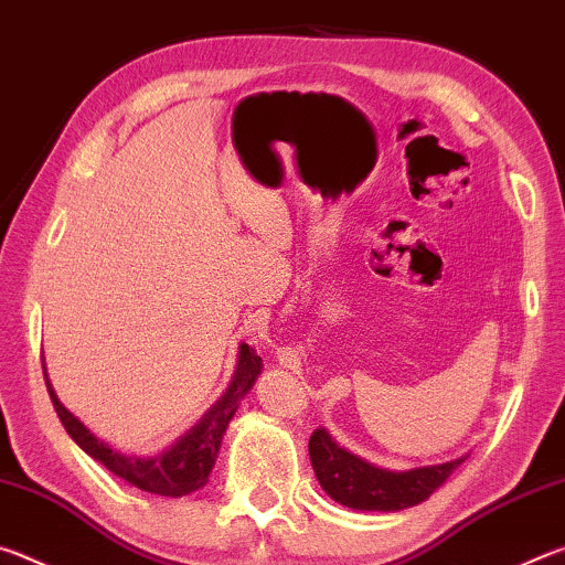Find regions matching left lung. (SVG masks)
Segmentation results:
<instances>
[{"instance_id":"left-lung-1","label":"left lung","mask_w":565,"mask_h":565,"mask_svg":"<svg viewBox=\"0 0 565 565\" xmlns=\"http://www.w3.org/2000/svg\"><path fill=\"white\" fill-rule=\"evenodd\" d=\"M309 456L321 489L333 501L353 511H404L426 501L438 486L446 483L466 456L454 461L416 466L408 471H391L376 466L333 441L327 428H317L309 438Z\"/></svg>"}]
</instances>
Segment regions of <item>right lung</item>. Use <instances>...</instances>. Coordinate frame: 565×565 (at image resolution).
I'll list each match as a JSON object with an SVG mask.
<instances>
[{
	"mask_svg": "<svg viewBox=\"0 0 565 565\" xmlns=\"http://www.w3.org/2000/svg\"><path fill=\"white\" fill-rule=\"evenodd\" d=\"M262 356H256V351L248 349V343H238L236 371L232 376V384L224 391V396L218 398L184 436H179L174 444L164 448V451L151 456L124 454L119 448L104 441L97 434H92L89 428L62 404L60 396L54 394L52 381L46 376V366L44 379L56 416H60L66 434L74 438V444L79 446L84 454H89L94 461L104 463L114 476L124 478V481L137 486L141 491L169 495V499H181V495H189L206 486L209 473H212V468L216 463L218 448H222L228 420L234 418L238 401L252 391L254 381L262 374Z\"/></svg>",
	"mask_w": 565,
	"mask_h": 565,
	"instance_id": "1",
	"label": "right lung"
}]
</instances>
